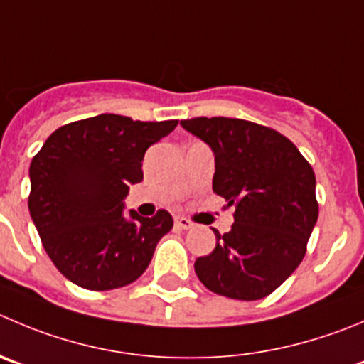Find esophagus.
Here are the masks:
<instances>
[{
	"mask_svg": "<svg viewBox=\"0 0 364 364\" xmlns=\"http://www.w3.org/2000/svg\"><path fill=\"white\" fill-rule=\"evenodd\" d=\"M175 227L188 230V228L193 227V221H189L188 218H184V216H176L175 218Z\"/></svg>",
	"mask_w": 364,
	"mask_h": 364,
	"instance_id": "1",
	"label": "esophagus"
}]
</instances>
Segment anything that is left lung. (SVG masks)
Instances as JSON below:
<instances>
[{
	"mask_svg": "<svg viewBox=\"0 0 364 364\" xmlns=\"http://www.w3.org/2000/svg\"><path fill=\"white\" fill-rule=\"evenodd\" d=\"M180 124L210 146L213 191L234 205L230 232L195 261L210 291L259 300L275 291L306 255L318 220L316 178L299 148L282 134L236 117H193Z\"/></svg>",
	"mask_w": 364,
	"mask_h": 364,
	"instance_id": "obj_1",
	"label": "left lung"
}]
</instances>
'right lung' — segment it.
Returning a JSON list of instances; mask_svg holds the SVG:
<instances>
[{"mask_svg": "<svg viewBox=\"0 0 364 364\" xmlns=\"http://www.w3.org/2000/svg\"><path fill=\"white\" fill-rule=\"evenodd\" d=\"M176 123L100 114L57 128L32 159L30 216L46 254L73 284L107 291L148 268L173 218L164 209L124 218V196L143 180L148 148Z\"/></svg>", "mask_w": 364, "mask_h": 364, "instance_id": "1", "label": "right lung"}]
</instances>
